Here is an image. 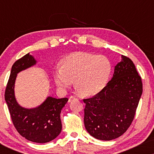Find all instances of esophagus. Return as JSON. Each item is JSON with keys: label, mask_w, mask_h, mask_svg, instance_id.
Returning a JSON list of instances; mask_svg holds the SVG:
<instances>
[{"label": "esophagus", "mask_w": 154, "mask_h": 154, "mask_svg": "<svg viewBox=\"0 0 154 154\" xmlns=\"http://www.w3.org/2000/svg\"><path fill=\"white\" fill-rule=\"evenodd\" d=\"M78 100V99H77L76 97H75L71 96V97H69V102H71L72 100Z\"/></svg>", "instance_id": "esophagus-1"}]
</instances>
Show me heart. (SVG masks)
<instances>
[{"label":"heart","instance_id":"heart-1","mask_svg":"<svg viewBox=\"0 0 154 154\" xmlns=\"http://www.w3.org/2000/svg\"><path fill=\"white\" fill-rule=\"evenodd\" d=\"M111 71V62L106 56L75 52L62 60V66L54 70V79L62 90L70 88L75 81V88L80 94L90 97L104 88Z\"/></svg>","mask_w":154,"mask_h":154}]
</instances>
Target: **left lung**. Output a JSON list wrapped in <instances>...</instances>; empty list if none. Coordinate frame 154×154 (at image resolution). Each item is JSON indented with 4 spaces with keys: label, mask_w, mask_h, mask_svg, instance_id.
<instances>
[{
    "label": "left lung",
    "mask_w": 154,
    "mask_h": 154,
    "mask_svg": "<svg viewBox=\"0 0 154 154\" xmlns=\"http://www.w3.org/2000/svg\"><path fill=\"white\" fill-rule=\"evenodd\" d=\"M121 57L106 85L94 96L83 100L85 129L97 140H114L126 132L142 94V79L134 63Z\"/></svg>",
    "instance_id": "left-lung-1"
}]
</instances>
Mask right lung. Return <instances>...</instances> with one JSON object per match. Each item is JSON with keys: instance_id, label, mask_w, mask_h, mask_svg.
Returning <instances> with one entry per match:
<instances>
[{"instance_id": "1", "label": "right lung", "mask_w": 154, "mask_h": 154, "mask_svg": "<svg viewBox=\"0 0 154 154\" xmlns=\"http://www.w3.org/2000/svg\"><path fill=\"white\" fill-rule=\"evenodd\" d=\"M36 64L29 53L17 60L12 65L5 92V100L13 125L25 139L35 143H47L53 140L62 131L60 113L68 98L48 97L38 107L26 109L17 102L14 83L17 74Z\"/></svg>"}]
</instances>
